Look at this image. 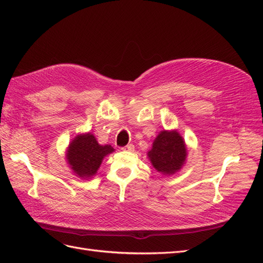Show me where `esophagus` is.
I'll use <instances>...</instances> for the list:
<instances>
[{
	"mask_svg": "<svg viewBox=\"0 0 263 263\" xmlns=\"http://www.w3.org/2000/svg\"><path fill=\"white\" fill-rule=\"evenodd\" d=\"M122 149L125 150V151H133L134 150V145L133 144H128V145H126L125 147H123Z\"/></svg>",
	"mask_w": 263,
	"mask_h": 263,
	"instance_id": "34e87169",
	"label": "esophagus"
}]
</instances>
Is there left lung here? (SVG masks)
<instances>
[{
	"instance_id": "8db88e82",
	"label": "left lung",
	"mask_w": 263,
	"mask_h": 263,
	"mask_svg": "<svg viewBox=\"0 0 263 263\" xmlns=\"http://www.w3.org/2000/svg\"><path fill=\"white\" fill-rule=\"evenodd\" d=\"M148 157L157 171L173 174L182 168L185 161V144L179 133L163 130L155 139Z\"/></svg>"
}]
</instances>
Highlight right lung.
<instances>
[{
	"label": "right lung",
	"mask_w": 263,
	"mask_h": 263,
	"mask_svg": "<svg viewBox=\"0 0 263 263\" xmlns=\"http://www.w3.org/2000/svg\"><path fill=\"white\" fill-rule=\"evenodd\" d=\"M113 151L112 146L99 145L92 134L79 135L69 146L67 159L73 172L85 179L94 176L103 158Z\"/></svg>",
	"instance_id": "obj_1"
}]
</instances>
